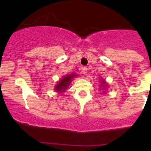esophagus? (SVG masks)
<instances>
[{
    "instance_id": "esophagus-1",
    "label": "esophagus",
    "mask_w": 151,
    "mask_h": 151,
    "mask_svg": "<svg viewBox=\"0 0 151 151\" xmlns=\"http://www.w3.org/2000/svg\"><path fill=\"white\" fill-rule=\"evenodd\" d=\"M82 73L83 74H87L88 73V68L87 67H83L82 68Z\"/></svg>"
}]
</instances>
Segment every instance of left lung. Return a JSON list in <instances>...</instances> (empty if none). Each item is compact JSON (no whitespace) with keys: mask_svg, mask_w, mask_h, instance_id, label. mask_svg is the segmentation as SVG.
Returning <instances> with one entry per match:
<instances>
[{"mask_svg":"<svg viewBox=\"0 0 151 151\" xmlns=\"http://www.w3.org/2000/svg\"><path fill=\"white\" fill-rule=\"evenodd\" d=\"M103 83H105V82H104V81H103Z\"/></svg>","mask_w":151,"mask_h":151,"instance_id":"1","label":"left lung"}]
</instances>
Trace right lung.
<instances>
[{
    "instance_id": "add662e5",
    "label": "right lung",
    "mask_w": 151,
    "mask_h": 151,
    "mask_svg": "<svg viewBox=\"0 0 151 151\" xmlns=\"http://www.w3.org/2000/svg\"><path fill=\"white\" fill-rule=\"evenodd\" d=\"M74 76H76V75L72 74V75H69L67 76H65L63 78V79H61L58 84L56 85L55 90L57 91H64L66 90L67 88L68 85L70 84L72 81V78H73Z\"/></svg>"
}]
</instances>
